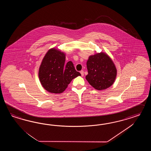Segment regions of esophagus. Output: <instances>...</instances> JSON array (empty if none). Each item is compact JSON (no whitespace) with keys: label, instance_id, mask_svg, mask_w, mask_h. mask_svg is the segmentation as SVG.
Wrapping results in <instances>:
<instances>
[{"label":"esophagus","instance_id":"1","mask_svg":"<svg viewBox=\"0 0 151 151\" xmlns=\"http://www.w3.org/2000/svg\"><path fill=\"white\" fill-rule=\"evenodd\" d=\"M80 73H81V76H83V75H84V72H83V70H81V71H80Z\"/></svg>","mask_w":151,"mask_h":151}]
</instances>
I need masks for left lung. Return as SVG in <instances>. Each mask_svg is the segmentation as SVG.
<instances>
[{
    "mask_svg": "<svg viewBox=\"0 0 151 151\" xmlns=\"http://www.w3.org/2000/svg\"><path fill=\"white\" fill-rule=\"evenodd\" d=\"M87 81L97 90H105L114 82L117 70L110 57L103 52L90 56L87 61Z\"/></svg>",
    "mask_w": 151,
    "mask_h": 151,
    "instance_id": "obj_1",
    "label": "left lung"
}]
</instances>
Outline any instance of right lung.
<instances>
[{"label":"right lung","mask_w":151,"mask_h":151,"mask_svg":"<svg viewBox=\"0 0 151 151\" xmlns=\"http://www.w3.org/2000/svg\"><path fill=\"white\" fill-rule=\"evenodd\" d=\"M65 62V54L54 48L45 55L39 70V78L42 87L47 91L62 93L73 79L81 76L71 61Z\"/></svg>","instance_id":"1"}]
</instances>
